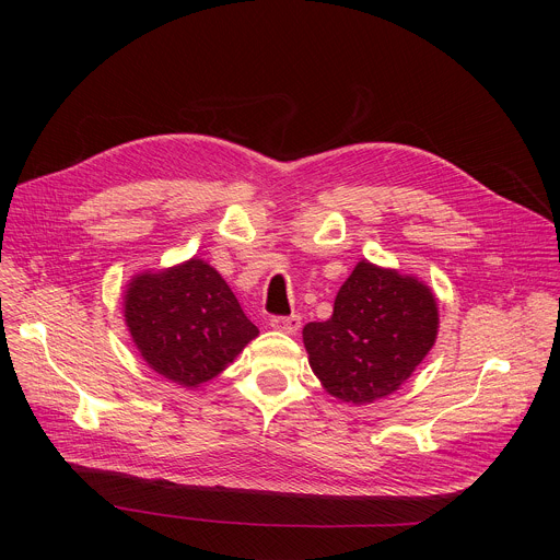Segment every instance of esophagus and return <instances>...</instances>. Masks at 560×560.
I'll use <instances>...</instances> for the list:
<instances>
[{
	"label": "esophagus",
	"mask_w": 560,
	"mask_h": 560,
	"mask_svg": "<svg viewBox=\"0 0 560 560\" xmlns=\"http://www.w3.org/2000/svg\"><path fill=\"white\" fill-rule=\"evenodd\" d=\"M270 328L279 330L283 335H296L301 328V316L299 314H290V316H272L270 318Z\"/></svg>",
	"instance_id": "34e87169"
}]
</instances>
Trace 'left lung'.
Returning <instances> with one entry per match:
<instances>
[{
  "mask_svg": "<svg viewBox=\"0 0 560 560\" xmlns=\"http://www.w3.org/2000/svg\"><path fill=\"white\" fill-rule=\"evenodd\" d=\"M439 310L415 277L357 264L328 322L303 328L312 372L348 404H372L406 383L436 341Z\"/></svg>",
  "mask_w": 560,
  "mask_h": 560,
  "instance_id": "left-lung-1",
  "label": "left lung"
}]
</instances>
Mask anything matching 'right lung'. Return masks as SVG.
I'll use <instances>...</instances> for the list:
<instances>
[{"instance_id": "add662e5", "label": "right lung", "mask_w": 560, "mask_h": 560, "mask_svg": "<svg viewBox=\"0 0 560 560\" xmlns=\"http://www.w3.org/2000/svg\"><path fill=\"white\" fill-rule=\"evenodd\" d=\"M124 303L143 361L184 387L214 378L259 335L221 275L201 259L135 277Z\"/></svg>"}]
</instances>
